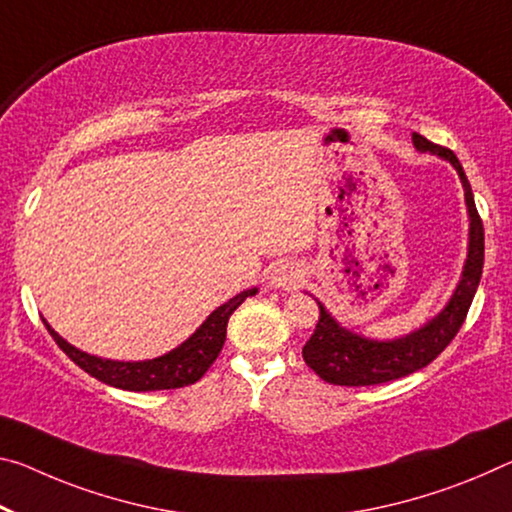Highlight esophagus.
Instances as JSON below:
<instances>
[{"mask_svg": "<svg viewBox=\"0 0 512 512\" xmlns=\"http://www.w3.org/2000/svg\"><path fill=\"white\" fill-rule=\"evenodd\" d=\"M303 280V269L296 262H280L275 264L269 273V285L271 287H282L291 289L296 287L298 282Z\"/></svg>", "mask_w": 512, "mask_h": 512, "instance_id": "esophagus-1", "label": "esophagus"}]
</instances>
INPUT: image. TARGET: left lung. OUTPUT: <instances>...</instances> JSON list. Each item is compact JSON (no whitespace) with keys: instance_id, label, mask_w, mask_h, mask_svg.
Masks as SVG:
<instances>
[{"instance_id":"obj_1","label":"left lung","mask_w":512,"mask_h":512,"mask_svg":"<svg viewBox=\"0 0 512 512\" xmlns=\"http://www.w3.org/2000/svg\"><path fill=\"white\" fill-rule=\"evenodd\" d=\"M412 143L419 152H431L435 157L456 168V173L465 189V205L469 216V239H467V259L462 266L460 280L453 294L440 312L421 328H415L408 335L394 339H369L358 332L344 328L335 316H332L321 300L319 303V323H316L314 335L303 346V360L316 376L330 385L362 387V385H380L389 380L403 378L431 364L440 355L451 339L458 335L465 316L472 305L474 294L481 282L483 273V253L485 237L483 223L476 212L474 193L469 180L462 170L456 154L440 145L424 139L421 134H412Z\"/></svg>"}]
</instances>
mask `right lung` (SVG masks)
Segmentation results:
<instances>
[{
  "label": "right lung",
  "mask_w": 512,
  "mask_h": 512,
  "mask_svg": "<svg viewBox=\"0 0 512 512\" xmlns=\"http://www.w3.org/2000/svg\"><path fill=\"white\" fill-rule=\"evenodd\" d=\"M255 294H257V287L241 291V294L230 298L221 307H216V310L202 321V326L193 332L189 339H184L180 346H175L173 351L159 355V358L139 360V362L107 360V358H97V355H91L86 351H79L77 346L66 342V339H63L45 319L43 323L45 328L50 330L54 342L59 344L61 351L66 353L79 369L91 373L93 378L102 380V383L118 389H127V392L177 389V387L193 385L196 380L205 376V371L212 367L225 344L227 321H230L232 312L237 310L243 300Z\"/></svg>",
  "instance_id": "add662e5"
}]
</instances>
